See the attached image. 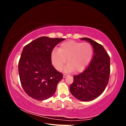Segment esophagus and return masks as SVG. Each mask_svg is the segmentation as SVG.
<instances>
[{"label": "esophagus", "mask_w": 126, "mask_h": 126, "mask_svg": "<svg viewBox=\"0 0 126 126\" xmlns=\"http://www.w3.org/2000/svg\"><path fill=\"white\" fill-rule=\"evenodd\" d=\"M68 76V75H66V74H64L63 75V78H66V77H67Z\"/></svg>", "instance_id": "obj_1"}]
</instances>
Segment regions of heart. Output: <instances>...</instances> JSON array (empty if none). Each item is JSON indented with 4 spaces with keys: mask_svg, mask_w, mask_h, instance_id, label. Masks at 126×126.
Wrapping results in <instances>:
<instances>
[{
    "mask_svg": "<svg viewBox=\"0 0 126 126\" xmlns=\"http://www.w3.org/2000/svg\"><path fill=\"white\" fill-rule=\"evenodd\" d=\"M93 56V48L88 43H78L74 40L64 42L58 50H54L51 54L53 64L57 70L62 69L64 63L68 64L64 70L79 72L88 65Z\"/></svg>",
    "mask_w": 126,
    "mask_h": 126,
    "instance_id": "1",
    "label": "heart"
}]
</instances>
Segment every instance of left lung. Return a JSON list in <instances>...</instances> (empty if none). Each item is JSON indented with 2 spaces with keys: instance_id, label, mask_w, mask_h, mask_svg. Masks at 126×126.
<instances>
[{
  "instance_id": "1",
  "label": "left lung",
  "mask_w": 126,
  "mask_h": 126,
  "mask_svg": "<svg viewBox=\"0 0 126 126\" xmlns=\"http://www.w3.org/2000/svg\"><path fill=\"white\" fill-rule=\"evenodd\" d=\"M80 39L89 42L93 46L94 56L86 69L74 76L70 91L77 99L89 101L99 96L108 84L110 72V57L101 45L88 38Z\"/></svg>"
}]
</instances>
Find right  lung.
Instances as JSON below:
<instances>
[{
  "label": "right lung",
  "instance_id": "1",
  "mask_svg": "<svg viewBox=\"0 0 126 126\" xmlns=\"http://www.w3.org/2000/svg\"><path fill=\"white\" fill-rule=\"evenodd\" d=\"M64 39L41 37L22 50L18 63L20 80L25 92L34 99H47L56 92L63 75L52 65L51 52Z\"/></svg>",
  "mask_w": 126,
  "mask_h": 126
}]
</instances>
